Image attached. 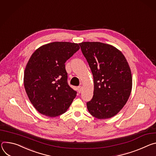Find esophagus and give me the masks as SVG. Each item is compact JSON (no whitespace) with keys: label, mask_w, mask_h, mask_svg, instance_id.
Listing matches in <instances>:
<instances>
[{"label":"esophagus","mask_w":156,"mask_h":156,"mask_svg":"<svg viewBox=\"0 0 156 156\" xmlns=\"http://www.w3.org/2000/svg\"><path fill=\"white\" fill-rule=\"evenodd\" d=\"M77 90H78V92L79 93L81 92V91H82V87H81V86H79V87H77Z\"/></svg>","instance_id":"34e87169"}]
</instances>
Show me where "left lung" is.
I'll list each match as a JSON object with an SVG mask.
<instances>
[{
	"instance_id": "obj_1",
	"label": "left lung",
	"mask_w": 156,
	"mask_h": 156,
	"mask_svg": "<svg viewBox=\"0 0 156 156\" xmlns=\"http://www.w3.org/2000/svg\"><path fill=\"white\" fill-rule=\"evenodd\" d=\"M94 77L92 99L87 103L94 117L115 116L126 103L132 89L131 69L125 56L115 46L100 42L79 43Z\"/></svg>"
}]
</instances>
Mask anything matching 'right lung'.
<instances>
[{
	"label": "right lung",
	"instance_id": "1",
	"mask_svg": "<svg viewBox=\"0 0 156 156\" xmlns=\"http://www.w3.org/2000/svg\"><path fill=\"white\" fill-rule=\"evenodd\" d=\"M80 49L77 43L53 42L38 48L26 66L23 83L28 98L41 114L64 113L77 92L67 83L65 62Z\"/></svg>",
	"mask_w": 156,
	"mask_h": 156
}]
</instances>
